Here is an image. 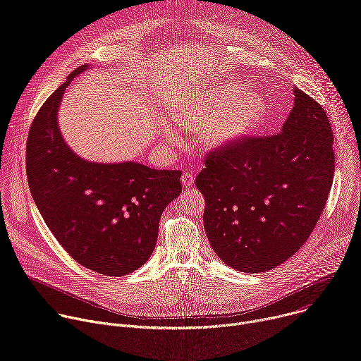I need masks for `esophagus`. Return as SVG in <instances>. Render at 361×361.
I'll return each mask as SVG.
<instances>
[{"mask_svg":"<svg viewBox=\"0 0 361 361\" xmlns=\"http://www.w3.org/2000/svg\"><path fill=\"white\" fill-rule=\"evenodd\" d=\"M194 180H195V177H194V174H191V173H184V174L181 176V183H183L184 187L192 185V184H194Z\"/></svg>","mask_w":361,"mask_h":361,"instance_id":"34e87169","label":"esophagus"}]
</instances>
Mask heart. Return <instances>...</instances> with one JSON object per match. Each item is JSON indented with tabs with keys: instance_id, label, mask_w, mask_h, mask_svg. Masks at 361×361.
I'll use <instances>...</instances> for the list:
<instances>
[{
	"instance_id": "heart-1",
	"label": "heart",
	"mask_w": 361,
	"mask_h": 361,
	"mask_svg": "<svg viewBox=\"0 0 361 361\" xmlns=\"http://www.w3.org/2000/svg\"><path fill=\"white\" fill-rule=\"evenodd\" d=\"M266 117L264 98L235 81H221L197 91L173 110L174 124L187 131L198 130L201 144L212 149L237 142L259 128ZM163 137L176 140V128L167 127Z\"/></svg>"
}]
</instances>
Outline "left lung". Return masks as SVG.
Wrapping results in <instances>:
<instances>
[{
    "mask_svg": "<svg viewBox=\"0 0 361 361\" xmlns=\"http://www.w3.org/2000/svg\"><path fill=\"white\" fill-rule=\"evenodd\" d=\"M293 92L281 133L210 152L195 178L210 245L241 273H264L294 255L314 230L333 184L327 114L297 87Z\"/></svg>",
    "mask_w": 361,
    "mask_h": 361,
    "instance_id": "obj_1",
    "label": "left lung"
}]
</instances>
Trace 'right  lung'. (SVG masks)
I'll use <instances>...</instances> for the list:
<instances>
[{
	"label": "right lung",
	"mask_w": 361,
	"mask_h": 361,
	"mask_svg": "<svg viewBox=\"0 0 361 361\" xmlns=\"http://www.w3.org/2000/svg\"><path fill=\"white\" fill-rule=\"evenodd\" d=\"M74 70L48 97L27 141L31 195L57 241L81 266L120 277L140 269L156 248L160 217L181 192V171L154 170L135 161L94 163L63 138L59 110Z\"/></svg>",
	"instance_id": "add662e5"
}]
</instances>
